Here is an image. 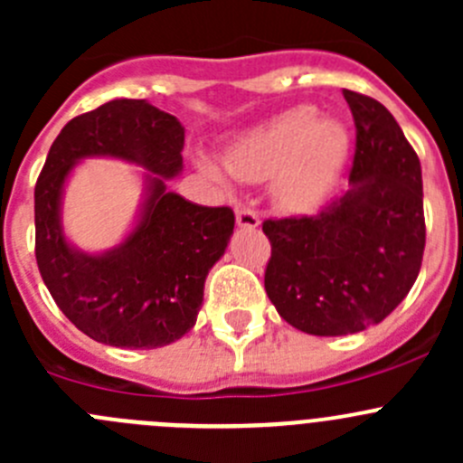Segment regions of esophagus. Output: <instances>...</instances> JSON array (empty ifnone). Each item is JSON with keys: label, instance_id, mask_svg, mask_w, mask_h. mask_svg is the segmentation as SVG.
I'll use <instances>...</instances> for the list:
<instances>
[{"label": "esophagus", "instance_id": "obj_1", "mask_svg": "<svg viewBox=\"0 0 463 463\" xmlns=\"http://www.w3.org/2000/svg\"><path fill=\"white\" fill-rule=\"evenodd\" d=\"M237 226L240 228H249V231H255L260 226V217L255 210L250 208H237Z\"/></svg>", "mask_w": 463, "mask_h": 463}]
</instances>
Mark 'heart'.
<instances>
[{"label": "heart", "instance_id": "b5f03b06", "mask_svg": "<svg viewBox=\"0 0 463 463\" xmlns=\"http://www.w3.org/2000/svg\"><path fill=\"white\" fill-rule=\"evenodd\" d=\"M347 128L340 120L320 118L309 105L293 107L253 129L237 134L223 163L199 154V170L214 184L261 181L270 176V194L284 210L300 213L320 202L343 175L349 158Z\"/></svg>", "mask_w": 463, "mask_h": 463}]
</instances>
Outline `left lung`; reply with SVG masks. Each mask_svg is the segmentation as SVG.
I'll return each instance as SVG.
<instances>
[{
  "label": "left lung",
  "instance_id": "1",
  "mask_svg": "<svg viewBox=\"0 0 463 463\" xmlns=\"http://www.w3.org/2000/svg\"><path fill=\"white\" fill-rule=\"evenodd\" d=\"M356 154L349 188L314 217L266 219L273 253L266 296L311 335L358 334L403 302L426 249L421 163L394 116L370 96L343 91Z\"/></svg>",
  "mask_w": 463,
  "mask_h": 463
}]
</instances>
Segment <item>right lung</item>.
I'll list each match as a JSON object with an SVG mask.
<instances>
[{
	"label": "right lung",
	"instance_id": "add662e5",
	"mask_svg": "<svg viewBox=\"0 0 463 463\" xmlns=\"http://www.w3.org/2000/svg\"><path fill=\"white\" fill-rule=\"evenodd\" d=\"M185 129L147 100L116 98L69 120L35 185V258L55 305L89 338L154 349L197 322L203 284L235 228L231 208H208L170 193L184 170ZM85 157L141 166L144 193L126 237L107 251L80 250L61 223L66 184Z\"/></svg>",
	"mask_w": 463,
	"mask_h": 463
}]
</instances>
